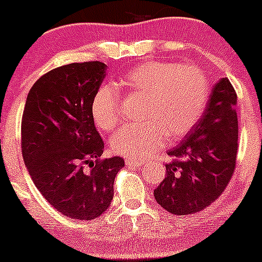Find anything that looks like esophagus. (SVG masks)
Listing matches in <instances>:
<instances>
[{
    "mask_svg": "<svg viewBox=\"0 0 262 262\" xmlns=\"http://www.w3.org/2000/svg\"><path fill=\"white\" fill-rule=\"evenodd\" d=\"M126 164H127L128 166H135V168H140V166L144 165L142 161L136 160V159H127V160H126Z\"/></svg>",
    "mask_w": 262,
    "mask_h": 262,
    "instance_id": "obj_1",
    "label": "esophagus"
}]
</instances>
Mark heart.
Listing matches in <instances>:
<instances>
[{"label":"heart","instance_id":"heart-1","mask_svg":"<svg viewBox=\"0 0 262 262\" xmlns=\"http://www.w3.org/2000/svg\"><path fill=\"white\" fill-rule=\"evenodd\" d=\"M117 88L144 101V123L126 126L112 137L118 155L144 159L165 144L166 139L185 136L195 126L208 101V79L199 68L172 61H145L127 72ZM117 88L103 84L91 101L97 127L112 131L121 121V97Z\"/></svg>","mask_w":262,"mask_h":262}]
</instances>
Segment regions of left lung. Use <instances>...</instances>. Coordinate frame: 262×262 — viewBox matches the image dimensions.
Wrapping results in <instances>:
<instances>
[{"instance_id":"8db88e82","label":"left lung","mask_w":262,"mask_h":262,"mask_svg":"<svg viewBox=\"0 0 262 262\" xmlns=\"http://www.w3.org/2000/svg\"><path fill=\"white\" fill-rule=\"evenodd\" d=\"M237 94L228 78L213 87L206 110L185 139L168 155L166 177L154 190L171 214L201 212L222 194L234 171L238 140Z\"/></svg>"}]
</instances>
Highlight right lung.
I'll return each mask as SVG.
<instances>
[{"label": "right lung", "instance_id": "obj_1", "mask_svg": "<svg viewBox=\"0 0 262 262\" xmlns=\"http://www.w3.org/2000/svg\"><path fill=\"white\" fill-rule=\"evenodd\" d=\"M101 61L72 63L35 82L21 121L23 158L35 187L61 214L90 221L113 198L120 156L101 159L104 144L91 115V101L106 77Z\"/></svg>", "mask_w": 262, "mask_h": 262}]
</instances>
